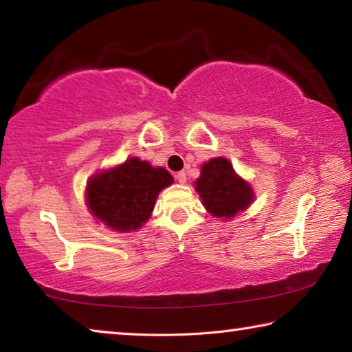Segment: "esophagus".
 Listing matches in <instances>:
<instances>
[{
  "mask_svg": "<svg viewBox=\"0 0 352 352\" xmlns=\"http://www.w3.org/2000/svg\"><path fill=\"white\" fill-rule=\"evenodd\" d=\"M175 178L178 180V183H182V184H184L186 183V174H184L183 170H180V172H177V175H175Z\"/></svg>",
  "mask_w": 352,
  "mask_h": 352,
  "instance_id": "1",
  "label": "esophagus"
}]
</instances>
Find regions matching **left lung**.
Returning a JSON list of instances; mask_svg holds the SVG:
<instances>
[{"label": "left lung", "mask_w": 352, "mask_h": 352, "mask_svg": "<svg viewBox=\"0 0 352 352\" xmlns=\"http://www.w3.org/2000/svg\"><path fill=\"white\" fill-rule=\"evenodd\" d=\"M195 190L206 210L219 219L233 217L253 201L250 184L236 175L228 160L220 157L204 164Z\"/></svg>", "instance_id": "left-lung-1"}]
</instances>
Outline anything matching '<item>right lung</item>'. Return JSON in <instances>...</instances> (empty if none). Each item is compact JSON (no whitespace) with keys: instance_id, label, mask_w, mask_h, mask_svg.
I'll use <instances>...</instances> for the list:
<instances>
[{"instance_id":"obj_1","label":"right lung","mask_w":352,"mask_h":352,"mask_svg":"<svg viewBox=\"0 0 352 352\" xmlns=\"http://www.w3.org/2000/svg\"><path fill=\"white\" fill-rule=\"evenodd\" d=\"M174 178L164 168L130 158L94 175L87 184V204L94 217L116 231H132L151 217L160 190Z\"/></svg>"}]
</instances>
